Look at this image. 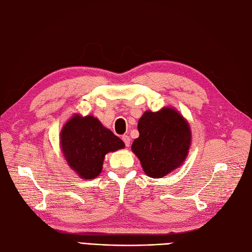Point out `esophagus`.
Segmentation results:
<instances>
[{
    "label": "esophagus",
    "instance_id": "esophagus-1",
    "mask_svg": "<svg viewBox=\"0 0 252 252\" xmlns=\"http://www.w3.org/2000/svg\"><path fill=\"white\" fill-rule=\"evenodd\" d=\"M122 140H123V142L125 143V146L126 147H129V145H130V138H129V135L127 134H124L123 136H122Z\"/></svg>",
    "mask_w": 252,
    "mask_h": 252
}]
</instances>
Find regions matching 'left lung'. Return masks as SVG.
Returning a JSON list of instances; mask_svg holds the SVG:
<instances>
[{
  "instance_id": "8db88e82",
  "label": "left lung",
  "mask_w": 252,
  "mask_h": 252,
  "mask_svg": "<svg viewBox=\"0 0 252 252\" xmlns=\"http://www.w3.org/2000/svg\"><path fill=\"white\" fill-rule=\"evenodd\" d=\"M139 138L131 149L148 177L159 179L177 169L188 155L191 132L187 121L173 108L146 111L138 123Z\"/></svg>"
}]
</instances>
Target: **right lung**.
Masks as SVG:
<instances>
[{"instance_id":"add662e5","label":"right lung","mask_w":252,"mask_h":252,"mask_svg":"<svg viewBox=\"0 0 252 252\" xmlns=\"http://www.w3.org/2000/svg\"><path fill=\"white\" fill-rule=\"evenodd\" d=\"M60 143L68 165L84 180H93L101 173L106 154L125 147L96 118L79 114L63 126Z\"/></svg>"}]
</instances>
